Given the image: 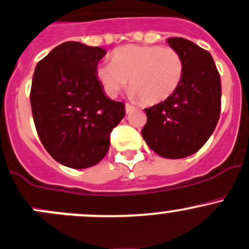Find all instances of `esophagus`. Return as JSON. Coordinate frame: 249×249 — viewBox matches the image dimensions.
I'll return each instance as SVG.
<instances>
[{
	"mask_svg": "<svg viewBox=\"0 0 249 249\" xmlns=\"http://www.w3.org/2000/svg\"><path fill=\"white\" fill-rule=\"evenodd\" d=\"M134 109H135V107H134V106L130 105V103H126V105H125V112H126V113L132 112Z\"/></svg>",
	"mask_w": 249,
	"mask_h": 249,
	"instance_id": "1",
	"label": "esophagus"
}]
</instances>
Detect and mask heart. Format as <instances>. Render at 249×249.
Segmentation results:
<instances>
[{
    "instance_id": "heart-1",
    "label": "heart",
    "mask_w": 249,
    "mask_h": 249,
    "mask_svg": "<svg viewBox=\"0 0 249 249\" xmlns=\"http://www.w3.org/2000/svg\"><path fill=\"white\" fill-rule=\"evenodd\" d=\"M183 71L182 55L174 48L129 45L113 52L112 63H101L96 76L108 97H117L130 80L131 97L158 105L180 88Z\"/></svg>"
}]
</instances>
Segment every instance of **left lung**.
<instances>
[{"mask_svg": "<svg viewBox=\"0 0 249 249\" xmlns=\"http://www.w3.org/2000/svg\"><path fill=\"white\" fill-rule=\"evenodd\" d=\"M166 41L183 58L182 83L170 98L144 109L141 134L157 154L178 159L196 153L213 134L220 117L221 83L208 51L182 37Z\"/></svg>", "mask_w": 249, "mask_h": 249, "instance_id": "left-lung-1", "label": "left lung"}]
</instances>
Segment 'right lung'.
Instances as JSON below:
<instances>
[{
	"instance_id": "1",
	"label": "right lung",
	"mask_w": 249,
	"mask_h": 249,
	"mask_svg": "<svg viewBox=\"0 0 249 249\" xmlns=\"http://www.w3.org/2000/svg\"><path fill=\"white\" fill-rule=\"evenodd\" d=\"M101 47L68 41L53 48L35 68L30 103L46 151L68 168L96 165L109 149L110 132L125 105L105 95L96 76Z\"/></svg>"
}]
</instances>
